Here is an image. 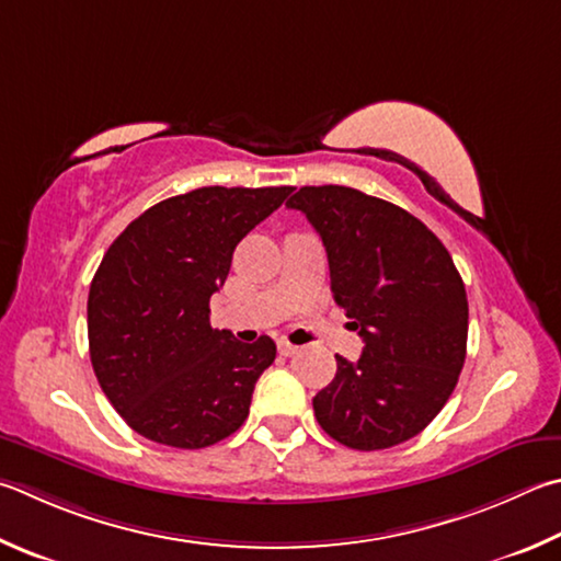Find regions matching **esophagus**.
Masks as SVG:
<instances>
[{
	"instance_id": "1",
	"label": "esophagus",
	"mask_w": 561,
	"mask_h": 561,
	"mask_svg": "<svg viewBox=\"0 0 561 561\" xmlns=\"http://www.w3.org/2000/svg\"><path fill=\"white\" fill-rule=\"evenodd\" d=\"M277 348H279V353H282V355H294V353H299V345H291L289 341H279V343H277Z\"/></svg>"
}]
</instances>
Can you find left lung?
<instances>
[{
	"label": "left lung",
	"mask_w": 561,
	"mask_h": 561,
	"mask_svg": "<svg viewBox=\"0 0 561 561\" xmlns=\"http://www.w3.org/2000/svg\"><path fill=\"white\" fill-rule=\"evenodd\" d=\"M329 254L331 291L365 343L335 355L313 397L331 439L378 451L420 434L449 400L466 360L468 299L449 250L404 208L348 186H304L287 201Z\"/></svg>",
	"instance_id": "obj_1"
}]
</instances>
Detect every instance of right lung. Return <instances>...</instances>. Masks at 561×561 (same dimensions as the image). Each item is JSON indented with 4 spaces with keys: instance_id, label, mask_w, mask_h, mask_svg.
<instances>
[{
    "instance_id": "obj_1",
    "label": "right lung",
    "mask_w": 561,
    "mask_h": 561,
    "mask_svg": "<svg viewBox=\"0 0 561 561\" xmlns=\"http://www.w3.org/2000/svg\"><path fill=\"white\" fill-rule=\"evenodd\" d=\"M291 186H206L157 203L122 230L90 284L95 378L131 430L174 449L238 432L254 382L274 363L270 335L240 343L210 325V297L238 242Z\"/></svg>"
}]
</instances>
